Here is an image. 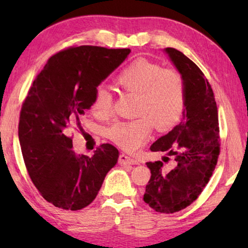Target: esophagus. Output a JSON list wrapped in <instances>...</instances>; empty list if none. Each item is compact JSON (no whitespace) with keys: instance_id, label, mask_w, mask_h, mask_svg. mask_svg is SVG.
Returning a JSON list of instances; mask_svg holds the SVG:
<instances>
[{"instance_id":"obj_1","label":"esophagus","mask_w":248,"mask_h":248,"mask_svg":"<svg viewBox=\"0 0 248 248\" xmlns=\"http://www.w3.org/2000/svg\"><path fill=\"white\" fill-rule=\"evenodd\" d=\"M118 164H120L121 166H125V165H138L139 161L135 160L134 158L128 157L127 155L122 154V155H120V158H118Z\"/></svg>"}]
</instances>
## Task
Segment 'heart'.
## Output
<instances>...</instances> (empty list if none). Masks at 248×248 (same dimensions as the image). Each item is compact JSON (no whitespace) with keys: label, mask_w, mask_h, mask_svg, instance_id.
<instances>
[{"label":"heart","mask_w":248,"mask_h":248,"mask_svg":"<svg viewBox=\"0 0 248 248\" xmlns=\"http://www.w3.org/2000/svg\"><path fill=\"white\" fill-rule=\"evenodd\" d=\"M122 90L138 94L137 118L122 121L108 127L107 135L125 151H135L150 137L155 125L168 130L181 120L186 103V81L176 69L139 57L127 64L116 77ZM91 108L98 116L107 117L111 111V96L99 88Z\"/></svg>","instance_id":"obj_1"}]
</instances>
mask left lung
Wrapping results in <instances>:
<instances>
[{
    "label": "left lung",
    "mask_w": 248,
    "mask_h": 248,
    "mask_svg": "<svg viewBox=\"0 0 248 248\" xmlns=\"http://www.w3.org/2000/svg\"><path fill=\"white\" fill-rule=\"evenodd\" d=\"M166 53L185 78L184 117L151 144V151L172 155L175 167L167 172L162 161L147 162L151 177L143 200L157 212L174 213L192 204L209 183L218 162L220 135L218 108L208 79L182 52L168 47Z\"/></svg>",
    "instance_id": "1"
}]
</instances>
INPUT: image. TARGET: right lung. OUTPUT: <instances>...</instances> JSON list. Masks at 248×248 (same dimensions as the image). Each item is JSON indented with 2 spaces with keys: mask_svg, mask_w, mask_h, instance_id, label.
<instances>
[{
  "mask_svg": "<svg viewBox=\"0 0 248 248\" xmlns=\"http://www.w3.org/2000/svg\"><path fill=\"white\" fill-rule=\"evenodd\" d=\"M130 48L73 46L49 57L22 103L19 140L33 185L47 202L64 210L86 208L96 198L120 152L100 144L93 155H76L71 128L90 109L97 87Z\"/></svg>",
  "mask_w": 248,
  "mask_h": 248,
  "instance_id": "right-lung-1",
  "label": "right lung"
}]
</instances>
